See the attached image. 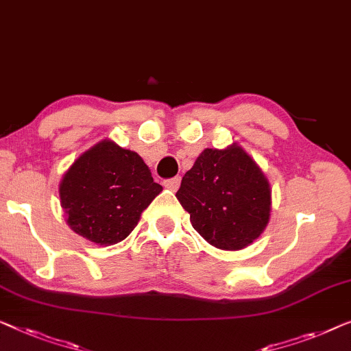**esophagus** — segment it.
I'll use <instances>...</instances> for the list:
<instances>
[{"instance_id": "34e87169", "label": "esophagus", "mask_w": 351, "mask_h": 351, "mask_svg": "<svg viewBox=\"0 0 351 351\" xmlns=\"http://www.w3.org/2000/svg\"><path fill=\"white\" fill-rule=\"evenodd\" d=\"M180 180H182V179H180L179 176L172 177V179L165 182V185H166L167 188H169L171 191H177V190H179V186H180Z\"/></svg>"}]
</instances>
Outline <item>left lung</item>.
I'll use <instances>...</instances> for the list:
<instances>
[{"label": "left lung", "mask_w": 351, "mask_h": 351, "mask_svg": "<svg viewBox=\"0 0 351 351\" xmlns=\"http://www.w3.org/2000/svg\"><path fill=\"white\" fill-rule=\"evenodd\" d=\"M195 230L220 250H241L271 217V185L242 147L206 149L176 193Z\"/></svg>", "instance_id": "1"}]
</instances>
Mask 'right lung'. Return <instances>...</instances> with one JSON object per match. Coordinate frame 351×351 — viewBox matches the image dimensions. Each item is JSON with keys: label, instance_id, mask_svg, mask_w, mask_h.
<instances>
[{"label": "right lung", "instance_id": "right-lung-1", "mask_svg": "<svg viewBox=\"0 0 351 351\" xmlns=\"http://www.w3.org/2000/svg\"><path fill=\"white\" fill-rule=\"evenodd\" d=\"M163 186L136 152L104 139L84 152L60 182L66 221L96 245L121 242Z\"/></svg>", "mask_w": 351, "mask_h": 351}]
</instances>
